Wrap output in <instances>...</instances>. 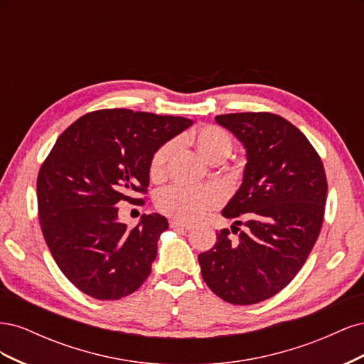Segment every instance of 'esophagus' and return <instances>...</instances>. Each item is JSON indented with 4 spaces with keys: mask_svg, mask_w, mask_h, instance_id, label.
<instances>
[{
    "mask_svg": "<svg viewBox=\"0 0 364 364\" xmlns=\"http://www.w3.org/2000/svg\"><path fill=\"white\" fill-rule=\"evenodd\" d=\"M170 226L174 228V229H182V230H190L191 229V225L188 223H183V222H179V220H171L170 222Z\"/></svg>",
    "mask_w": 364,
    "mask_h": 364,
    "instance_id": "34e87169",
    "label": "esophagus"
}]
</instances>
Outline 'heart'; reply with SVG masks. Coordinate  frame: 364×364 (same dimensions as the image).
Instances as JSON below:
<instances>
[{
    "mask_svg": "<svg viewBox=\"0 0 364 364\" xmlns=\"http://www.w3.org/2000/svg\"><path fill=\"white\" fill-rule=\"evenodd\" d=\"M191 139L200 155L209 162H222L232 149V139L223 129L205 126L191 135ZM174 142H165L150 159L149 174L151 179H161L167 162L174 151ZM220 203V193L214 188H188L182 185H170L162 188L156 196V208L165 215L193 222L200 218L209 209Z\"/></svg>",
    "mask_w": 364,
    "mask_h": 364,
    "instance_id": "b5f03b06",
    "label": "heart"
}]
</instances>
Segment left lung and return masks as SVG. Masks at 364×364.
<instances>
[{
	"label": "left lung",
	"instance_id": "1",
	"mask_svg": "<svg viewBox=\"0 0 364 364\" xmlns=\"http://www.w3.org/2000/svg\"><path fill=\"white\" fill-rule=\"evenodd\" d=\"M215 121L241 141L247 164L243 183L222 211L238 237L220 230L199 264L218 297L252 305L287 287L310 255L323 222L326 176L311 142L279 115L226 114Z\"/></svg>",
	"mask_w": 364,
	"mask_h": 364
}]
</instances>
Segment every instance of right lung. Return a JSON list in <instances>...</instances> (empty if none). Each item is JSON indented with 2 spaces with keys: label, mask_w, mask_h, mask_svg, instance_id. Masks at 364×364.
Returning <instances> with one entry per match:
<instances>
[{
  "label": "right lung",
  "mask_w": 364,
  "mask_h": 364,
  "mask_svg": "<svg viewBox=\"0 0 364 364\" xmlns=\"http://www.w3.org/2000/svg\"><path fill=\"white\" fill-rule=\"evenodd\" d=\"M191 124L183 117L102 109L58 138L38 174L41 229L62 273L85 294L117 301L149 278L167 218L144 214L127 229L115 205L144 203L136 196L147 193L153 153Z\"/></svg>",
  "instance_id": "obj_1"
}]
</instances>
